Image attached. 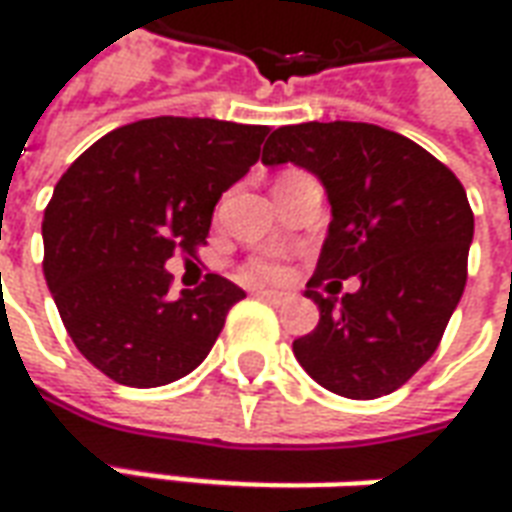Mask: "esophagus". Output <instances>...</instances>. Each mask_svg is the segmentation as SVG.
Wrapping results in <instances>:
<instances>
[{
    "instance_id": "esophagus-1",
    "label": "esophagus",
    "mask_w": 512,
    "mask_h": 512,
    "mask_svg": "<svg viewBox=\"0 0 512 512\" xmlns=\"http://www.w3.org/2000/svg\"><path fill=\"white\" fill-rule=\"evenodd\" d=\"M257 296H260V299L271 301V304H288V301L293 299L288 290H266V288L257 290Z\"/></svg>"
}]
</instances>
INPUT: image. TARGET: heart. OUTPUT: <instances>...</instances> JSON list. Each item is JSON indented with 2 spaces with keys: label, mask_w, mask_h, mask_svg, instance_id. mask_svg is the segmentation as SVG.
Segmentation results:
<instances>
[{
  "label": "heart",
  "mask_w": 512,
  "mask_h": 512,
  "mask_svg": "<svg viewBox=\"0 0 512 512\" xmlns=\"http://www.w3.org/2000/svg\"><path fill=\"white\" fill-rule=\"evenodd\" d=\"M246 274H249V277L279 279L285 274V266H282L279 260H274V257H260V260H255L252 266L246 268Z\"/></svg>",
  "instance_id": "obj_1"
}]
</instances>
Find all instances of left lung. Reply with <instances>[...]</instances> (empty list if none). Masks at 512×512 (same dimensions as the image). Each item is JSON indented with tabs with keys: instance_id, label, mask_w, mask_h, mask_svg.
I'll return each instance as SVG.
<instances>
[{
	"instance_id": "left-lung-1",
	"label": "left lung",
	"mask_w": 512,
	"mask_h": 512,
	"mask_svg": "<svg viewBox=\"0 0 512 512\" xmlns=\"http://www.w3.org/2000/svg\"><path fill=\"white\" fill-rule=\"evenodd\" d=\"M288 161L321 180L332 205L304 293L321 321L293 343V354L334 395H389L439 348L463 296L474 235L466 191L425 147L370 123L277 128L263 164ZM348 276L363 282L356 294L317 293L323 278L331 287Z\"/></svg>"
}]
</instances>
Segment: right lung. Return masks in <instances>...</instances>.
<instances>
[{"mask_svg":"<svg viewBox=\"0 0 512 512\" xmlns=\"http://www.w3.org/2000/svg\"><path fill=\"white\" fill-rule=\"evenodd\" d=\"M268 126L150 117L98 139L43 213V274L82 356L150 389L208 356L244 290L219 274L169 296L167 260L194 255L224 191L260 158Z\"/></svg>","mask_w":512,"mask_h":512,"instance_id":"right-lung-1","label":"right lung"}]
</instances>
